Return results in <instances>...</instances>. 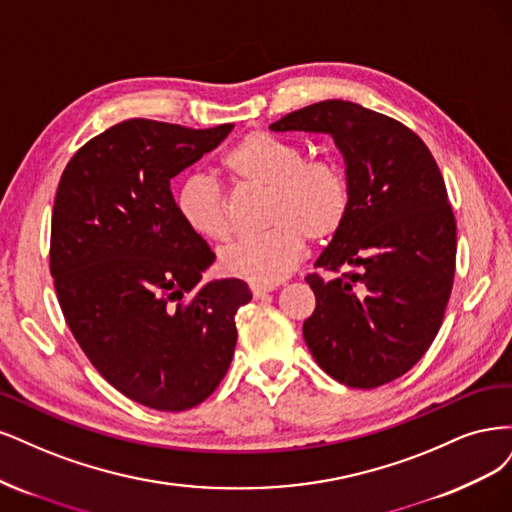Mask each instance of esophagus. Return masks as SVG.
Listing matches in <instances>:
<instances>
[{
  "label": "esophagus",
  "mask_w": 512,
  "mask_h": 512,
  "mask_svg": "<svg viewBox=\"0 0 512 512\" xmlns=\"http://www.w3.org/2000/svg\"><path fill=\"white\" fill-rule=\"evenodd\" d=\"M272 289H274V287H266V285H251V291H253V295H255V300L266 298V295H268Z\"/></svg>",
  "instance_id": "obj_1"
}]
</instances>
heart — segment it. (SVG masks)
Segmentation results:
<instances>
[{
  "mask_svg": "<svg viewBox=\"0 0 512 512\" xmlns=\"http://www.w3.org/2000/svg\"><path fill=\"white\" fill-rule=\"evenodd\" d=\"M223 168L244 189L266 191L263 223L270 229L221 251L225 274L251 285H276L298 266L306 240L327 242L340 234L353 206L346 168L334 157H308L291 140L251 131L223 157ZM176 212L189 232L204 240L229 236L227 195L206 174H191L176 191Z\"/></svg>",
  "mask_w": 512,
  "mask_h": 512,
  "instance_id": "obj_1",
  "label": "heart"
}]
</instances>
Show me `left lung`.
<instances>
[{
	"label": "left lung",
	"mask_w": 512,
	"mask_h": 512,
	"mask_svg": "<svg viewBox=\"0 0 512 512\" xmlns=\"http://www.w3.org/2000/svg\"><path fill=\"white\" fill-rule=\"evenodd\" d=\"M321 131L338 144L353 206L306 283L317 308L304 340L338 383L374 389L430 349L447 310L457 229L438 163L415 131L353 102L325 100L270 125Z\"/></svg>",
	"instance_id": "obj_1"
}]
</instances>
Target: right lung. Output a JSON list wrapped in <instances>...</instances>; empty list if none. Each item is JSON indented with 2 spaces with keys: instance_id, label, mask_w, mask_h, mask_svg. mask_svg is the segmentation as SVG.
<instances>
[{
  "instance_id": "1",
  "label": "right lung",
  "mask_w": 512,
  "mask_h": 512,
  "mask_svg": "<svg viewBox=\"0 0 512 512\" xmlns=\"http://www.w3.org/2000/svg\"><path fill=\"white\" fill-rule=\"evenodd\" d=\"M232 129L129 119L80 146L59 180L51 274L65 323L95 370L148 408L187 410L219 387L236 310L253 298L238 278L200 285L214 253L170 189Z\"/></svg>"
}]
</instances>
